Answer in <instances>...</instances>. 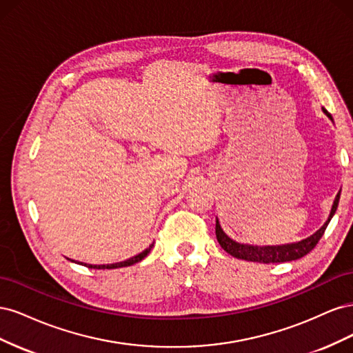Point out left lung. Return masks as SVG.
Masks as SVG:
<instances>
[{
    "mask_svg": "<svg viewBox=\"0 0 353 353\" xmlns=\"http://www.w3.org/2000/svg\"><path fill=\"white\" fill-rule=\"evenodd\" d=\"M323 112L333 121L331 114L323 108ZM339 199H340V191L337 193L333 208H331L330 216L325 221L324 225L319 228L315 234H312L311 237H307L299 243H292V244H283V245H249V244H241L231 240L219 225V221L216 218V227H215V232H216V239L218 243L221 244V248L225 250L227 253H230L231 256L237 259H243V261H249V262H259V263H280V262H290V261H296L303 258L305 254H307L311 252L316 243L319 241V239L323 237V234L328 225V222L333 218V215L336 213L337 205H339Z\"/></svg>",
    "mask_w": 353,
    "mask_h": 353,
    "instance_id": "8db88e82",
    "label": "left lung"
}]
</instances>
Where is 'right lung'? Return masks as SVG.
I'll list each match as a JSON object with an SVG mask.
<instances>
[{"label": "right lung", "mask_w": 353, "mask_h": 353, "mask_svg": "<svg viewBox=\"0 0 353 353\" xmlns=\"http://www.w3.org/2000/svg\"><path fill=\"white\" fill-rule=\"evenodd\" d=\"M152 248H153V244L150 245V248H147L144 252H141L140 254H137V256H134V258L126 259V261H123V262L110 263V265H87V263H82V262H81V265L88 266V268H92V270H114V268H123V266H131V265H134V263H137V262L143 261V259L145 258V256H147L148 253H150ZM78 263H79V262H78Z\"/></svg>", "instance_id": "obj_1"}]
</instances>
